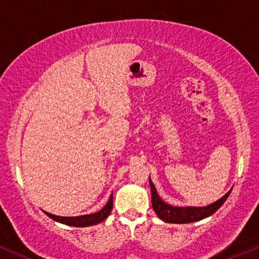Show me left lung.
<instances>
[{
  "label": "left lung",
  "mask_w": 259,
  "mask_h": 259,
  "mask_svg": "<svg viewBox=\"0 0 259 259\" xmlns=\"http://www.w3.org/2000/svg\"><path fill=\"white\" fill-rule=\"evenodd\" d=\"M150 191H152V207L156 215L163 220L165 222H169V224H190V222L199 221L202 219L210 217L221 207L226 202L228 196H230L232 189L226 194L224 197L219 199V201L214 202L212 204H209L208 207H172V205L167 204L159 197L156 194V190L154 188L152 181L149 179Z\"/></svg>",
  "instance_id": "8db88e82"
}]
</instances>
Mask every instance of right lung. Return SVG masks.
<instances>
[{"label": "right lung", "mask_w": 259, "mask_h": 259, "mask_svg": "<svg viewBox=\"0 0 259 259\" xmlns=\"http://www.w3.org/2000/svg\"><path fill=\"white\" fill-rule=\"evenodd\" d=\"M113 207V199L112 195L109 199V202L106 203V205L101 210L94 212V214L90 215H82V217H75V218H64V217H57V215L50 214V212H45L49 218H51L52 220L62 222L64 225L69 226H75V227H86V226H92L99 224V222L104 221L105 219L109 217L111 210H112Z\"/></svg>", "instance_id": "1"}]
</instances>
